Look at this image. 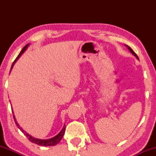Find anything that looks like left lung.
Instances as JSON below:
<instances>
[{
	"label": "left lung",
	"mask_w": 156,
	"mask_h": 156,
	"mask_svg": "<svg viewBox=\"0 0 156 156\" xmlns=\"http://www.w3.org/2000/svg\"><path fill=\"white\" fill-rule=\"evenodd\" d=\"M127 46V47H128V49H129V51H130V53H133V54L134 55H135V56L136 57V58H138V59H139V58H138V55H136V53H135V52H134L133 51V50H132L131 49V48H130V47H128V45H126Z\"/></svg>",
	"instance_id": "left-lung-1"
}]
</instances>
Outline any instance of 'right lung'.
I'll return each mask as SVG.
<instances>
[{
    "label": "right lung",
    "mask_w": 156,
    "mask_h": 156,
    "mask_svg": "<svg viewBox=\"0 0 156 156\" xmlns=\"http://www.w3.org/2000/svg\"><path fill=\"white\" fill-rule=\"evenodd\" d=\"M28 45H29V44H26V45L23 48L22 51H21L20 53H19L18 56H17V58H16V59L14 61L13 64H12V68L13 67L14 64H15V62H17V60L20 57V55H22L23 53L25 52V51H26V50L27 49V48L28 47ZM12 68H11V69H12ZM13 114H14V113H13ZM13 117H14V119H15V124L17 125V127H18L19 129L21 131H22L23 133L26 136V137L28 138V140H29L30 141H31L32 143H34V144H38V145H40V146L47 147V146H54V145H55V144H58V143L61 141V139H62V137H63V136H64V132H65L66 127H65V125H64V127H63V128H62V130L60 131V133H58V134H57V135L53 137V138H51V139H44H44H36V138L32 137L31 136L29 135V134L27 133L26 131H24V130H23L22 128H21L20 127V125H18V123H17V122L16 121L15 115H13Z\"/></svg>",
    "instance_id": "add662e5"
}]
</instances>
